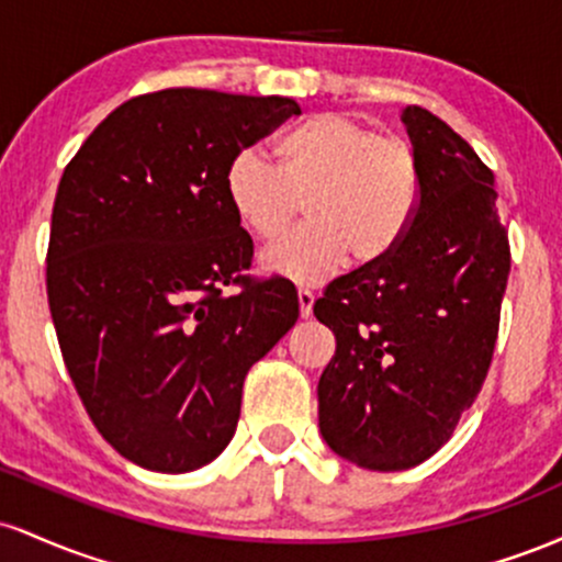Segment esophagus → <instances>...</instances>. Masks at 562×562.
Here are the masks:
<instances>
[{"instance_id":"esophagus-1","label":"esophagus","mask_w":562,"mask_h":562,"mask_svg":"<svg viewBox=\"0 0 562 562\" xmlns=\"http://www.w3.org/2000/svg\"><path fill=\"white\" fill-rule=\"evenodd\" d=\"M299 308H301L303 319L312 317V308H314V293H312V290H299Z\"/></svg>"}]
</instances>
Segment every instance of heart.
<instances>
[{
  "label": "heart",
  "instance_id": "heart-1",
  "mask_svg": "<svg viewBox=\"0 0 562 562\" xmlns=\"http://www.w3.org/2000/svg\"><path fill=\"white\" fill-rule=\"evenodd\" d=\"M274 166L254 153L229 164L224 195L235 222L277 243L303 203L306 229L263 256V272L314 288L348 259L372 267L396 250L420 209L423 177L404 139L378 137L340 113H319L274 142Z\"/></svg>",
  "mask_w": 562,
  "mask_h": 562
}]
</instances>
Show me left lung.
<instances>
[{
    "label": "left lung",
    "instance_id": "obj_1",
    "mask_svg": "<svg viewBox=\"0 0 562 562\" xmlns=\"http://www.w3.org/2000/svg\"><path fill=\"white\" fill-rule=\"evenodd\" d=\"M402 124L423 195L396 250L340 277L314 303L335 333L322 372L319 434L335 454L393 473L436 454L479 396L509 274L494 173L460 134L423 108Z\"/></svg>",
    "mask_w": 562,
    "mask_h": 562
}]
</instances>
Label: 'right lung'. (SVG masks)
Here are the masks:
<instances>
[{"label": "right lung", "mask_w": 562, "mask_h": 562, "mask_svg": "<svg viewBox=\"0 0 562 562\" xmlns=\"http://www.w3.org/2000/svg\"><path fill=\"white\" fill-rule=\"evenodd\" d=\"M290 115L288 97L164 89L115 108L63 171L49 312L89 417L134 465L216 460L245 375L299 319L288 280L237 274L254 243L224 195L232 160Z\"/></svg>", "instance_id": "add662e5"}]
</instances>
